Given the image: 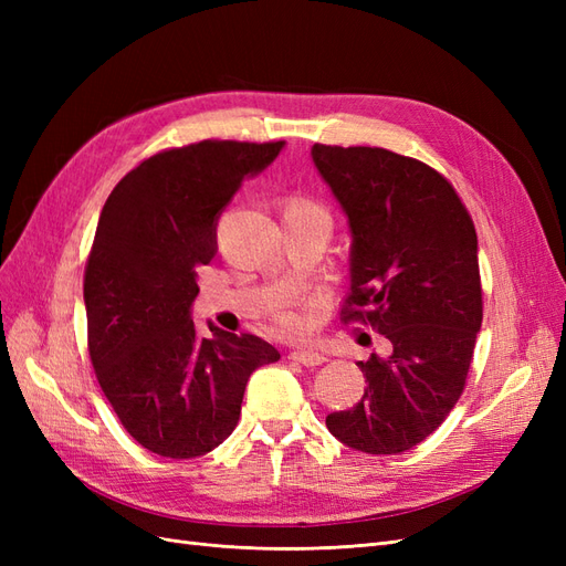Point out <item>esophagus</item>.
Instances as JSON below:
<instances>
[{"mask_svg":"<svg viewBox=\"0 0 566 566\" xmlns=\"http://www.w3.org/2000/svg\"><path fill=\"white\" fill-rule=\"evenodd\" d=\"M287 358H290V361L306 366V368H316V366L325 364V356H321L316 352H290Z\"/></svg>","mask_w":566,"mask_h":566,"instance_id":"obj_1","label":"esophagus"}]
</instances>
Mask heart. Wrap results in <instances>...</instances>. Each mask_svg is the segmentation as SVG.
Listing matches in <instances>:
<instances>
[{
	"label": "heart",
	"mask_w": 566,
	"mask_h": 566,
	"mask_svg": "<svg viewBox=\"0 0 566 566\" xmlns=\"http://www.w3.org/2000/svg\"><path fill=\"white\" fill-rule=\"evenodd\" d=\"M285 214L328 219V217H325V210L321 208V205L316 200H312V198H306V196H293V198H290L287 205H285ZM276 321H279V325H281L285 333H302V328H304V318L297 312H290V310L279 312Z\"/></svg>",
	"instance_id": "heart-1"
}]
</instances>
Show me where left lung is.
<instances>
[{
	"label": "left lung",
	"instance_id": "obj_1",
	"mask_svg": "<svg viewBox=\"0 0 566 566\" xmlns=\"http://www.w3.org/2000/svg\"><path fill=\"white\" fill-rule=\"evenodd\" d=\"M352 231L342 321L370 325L391 354L358 361L368 387L325 418L345 447L394 455L447 420L465 389L484 304L476 231L455 188L416 158L370 146L312 148Z\"/></svg>",
	"mask_w": 566,
	"mask_h": 566
}]
</instances>
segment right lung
Wrapping results in <instances>:
<instances>
[{"instance_id": "obj_1", "label": "right lung", "mask_w": 566, "mask_h": 566, "mask_svg": "<svg viewBox=\"0 0 566 566\" xmlns=\"http://www.w3.org/2000/svg\"><path fill=\"white\" fill-rule=\"evenodd\" d=\"M283 142L169 148L119 179L84 269L96 380L125 430L163 458H198L238 424L250 375L279 361L262 337L191 321L198 269L217 252V219Z\"/></svg>"}]
</instances>
